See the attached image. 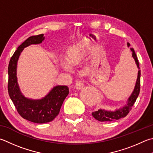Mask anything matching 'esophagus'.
Listing matches in <instances>:
<instances>
[{
  "instance_id": "34e87169",
  "label": "esophagus",
  "mask_w": 153,
  "mask_h": 153,
  "mask_svg": "<svg viewBox=\"0 0 153 153\" xmlns=\"http://www.w3.org/2000/svg\"><path fill=\"white\" fill-rule=\"evenodd\" d=\"M84 85V82L83 80H78V81L76 82V87L77 89H82Z\"/></svg>"
}]
</instances>
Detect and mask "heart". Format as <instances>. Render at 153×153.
Instances as JSON below:
<instances>
[{"instance_id":"heart-1","label":"heart","mask_w":153,"mask_h":153,"mask_svg":"<svg viewBox=\"0 0 153 153\" xmlns=\"http://www.w3.org/2000/svg\"><path fill=\"white\" fill-rule=\"evenodd\" d=\"M82 56L83 50L82 49V47L79 45L72 46L69 50L68 55V62L70 64H75V63H77L79 62ZM61 63H62V67L65 69H68H68H70V66H69V63L65 59H62L61 60Z\"/></svg>"}]
</instances>
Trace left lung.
<instances>
[{"label":"left lung","instance_id":"8db88e82","mask_svg":"<svg viewBox=\"0 0 153 153\" xmlns=\"http://www.w3.org/2000/svg\"><path fill=\"white\" fill-rule=\"evenodd\" d=\"M127 45L128 47H130V43H128ZM130 50L132 52V57L134 59L137 67L138 69H139L134 91L132 92L131 96L128 98V104L125 105L122 109L116 110L114 112H110V111H105L104 110H98V111H96V112H91V115L97 120L100 122H112L116 120H119L121 118L125 117V116L128 115L130 111L132 110V107L135 103L136 100H137L138 95H139L140 90V69L139 68V62H138L137 56L135 53L134 49L131 48Z\"/></svg>","mask_w":153,"mask_h":153}]
</instances>
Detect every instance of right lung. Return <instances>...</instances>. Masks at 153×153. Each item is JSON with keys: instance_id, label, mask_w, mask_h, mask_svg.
Returning a JSON list of instances; mask_svg holds the SVG:
<instances>
[{"instance_id": "1", "label": "right lung", "mask_w": 153, "mask_h": 153, "mask_svg": "<svg viewBox=\"0 0 153 153\" xmlns=\"http://www.w3.org/2000/svg\"><path fill=\"white\" fill-rule=\"evenodd\" d=\"M43 34L30 36L24 41L11 57L9 67L8 91L18 113L24 119L34 123L43 124L52 121L59 114L61 107L69 94L67 85H57L53 88L48 96L39 100H32L22 96L16 76V63L21 51L31 44L41 43Z\"/></svg>"}]
</instances>
